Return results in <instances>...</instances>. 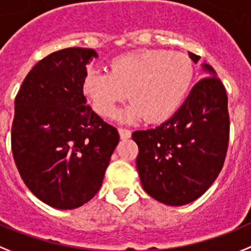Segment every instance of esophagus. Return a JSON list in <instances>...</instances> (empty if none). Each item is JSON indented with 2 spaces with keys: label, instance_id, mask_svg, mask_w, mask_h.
I'll use <instances>...</instances> for the list:
<instances>
[{
  "label": "esophagus",
  "instance_id": "1",
  "mask_svg": "<svg viewBox=\"0 0 251 251\" xmlns=\"http://www.w3.org/2000/svg\"><path fill=\"white\" fill-rule=\"evenodd\" d=\"M119 134L121 139H128L130 136H131V131H130L128 128H124V127L119 128Z\"/></svg>",
  "mask_w": 251,
  "mask_h": 251
}]
</instances>
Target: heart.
<instances>
[{
	"label": "heart",
	"instance_id": "1",
	"mask_svg": "<svg viewBox=\"0 0 251 251\" xmlns=\"http://www.w3.org/2000/svg\"><path fill=\"white\" fill-rule=\"evenodd\" d=\"M193 79L195 65L187 54L144 49L115 58L110 73L87 72L83 91L103 116H111L116 104L128 96L132 102L121 112L123 119L144 116L147 123L156 124L177 112Z\"/></svg>",
	"mask_w": 251,
	"mask_h": 251
}]
</instances>
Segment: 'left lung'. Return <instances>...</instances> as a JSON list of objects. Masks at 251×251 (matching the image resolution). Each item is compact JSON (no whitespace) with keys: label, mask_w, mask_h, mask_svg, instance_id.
I'll return each mask as SVG.
<instances>
[{"label":"left lung","mask_w":251,"mask_h":251,"mask_svg":"<svg viewBox=\"0 0 251 251\" xmlns=\"http://www.w3.org/2000/svg\"><path fill=\"white\" fill-rule=\"evenodd\" d=\"M195 63L201 56L189 53ZM179 110L155 128L132 132L136 168L148 195L169 206L201 197L225 163L230 134L226 89L208 64Z\"/></svg>","instance_id":"obj_1"}]
</instances>
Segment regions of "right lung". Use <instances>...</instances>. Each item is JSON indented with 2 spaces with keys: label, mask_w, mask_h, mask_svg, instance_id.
Masks as SVG:
<instances>
[{
  "label": "right lung",
  "mask_w": 251,
  "mask_h": 251,
  "mask_svg": "<svg viewBox=\"0 0 251 251\" xmlns=\"http://www.w3.org/2000/svg\"><path fill=\"white\" fill-rule=\"evenodd\" d=\"M93 49L54 51L29 72L15 99L11 148L26 187L44 203L73 210L100 191L119 144L83 95Z\"/></svg>",
  "instance_id": "right-lung-1"
}]
</instances>
